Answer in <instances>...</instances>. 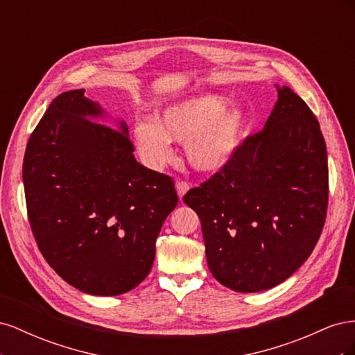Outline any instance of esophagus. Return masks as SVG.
I'll return each instance as SVG.
<instances>
[{
  "label": "esophagus",
  "mask_w": 355,
  "mask_h": 355,
  "mask_svg": "<svg viewBox=\"0 0 355 355\" xmlns=\"http://www.w3.org/2000/svg\"><path fill=\"white\" fill-rule=\"evenodd\" d=\"M188 189H189L188 182H184V180H182V182H178V184H176V191H178V196H179V198H180V200L184 198V196L187 194Z\"/></svg>",
  "instance_id": "1"
}]
</instances>
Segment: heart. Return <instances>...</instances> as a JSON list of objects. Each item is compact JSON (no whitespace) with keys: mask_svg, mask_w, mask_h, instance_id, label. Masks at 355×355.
<instances>
[{"mask_svg":"<svg viewBox=\"0 0 355 355\" xmlns=\"http://www.w3.org/2000/svg\"><path fill=\"white\" fill-rule=\"evenodd\" d=\"M219 94H198L168 105L155 120H141L133 139L145 164L163 168L173 158L170 141L185 144L189 164L213 173L239 151L247 128V114L230 106Z\"/></svg>","mask_w":355,"mask_h":355,"instance_id":"1","label":"heart"}]
</instances>
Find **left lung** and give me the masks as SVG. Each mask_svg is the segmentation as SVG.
<instances>
[{
  "label": "left lung",
  "mask_w": 355,
  "mask_h": 355,
  "mask_svg": "<svg viewBox=\"0 0 355 355\" xmlns=\"http://www.w3.org/2000/svg\"><path fill=\"white\" fill-rule=\"evenodd\" d=\"M261 132L184 201L201 220L209 270L235 292L283 283L323 231L329 202L324 137L309 106L288 87Z\"/></svg>",
  "instance_id": "left-lung-1"
}]
</instances>
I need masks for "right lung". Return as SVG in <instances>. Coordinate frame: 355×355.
I'll list each match as a JSON object with an SVG mask.
<instances>
[{"label": "right lung", "mask_w": 355, "mask_h": 355, "mask_svg": "<svg viewBox=\"0 0 355 355\" xmlns=\"http://www.w3.org/2000/svg\"><path fill=\"white\" fill-rule=\"evenodd\" d=\"M102 114L83 89L59 94L28 141L24 187L47 263L84 293L115 296L148 277L179 198L173 179L137 163L125 123L90 120Z\"/></svg>", "instance_id": "1"}]
</instances>
